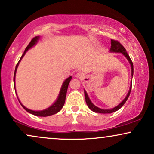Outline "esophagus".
I'll list each match as a JSON object with an SVG mask.
<instances>
[{
	"label": "esophagus",
	"instance_id": "1",
	"mask_svg": "<svg viewBox=\"0 0 154 154\" xmlns=\"http://www.w3.org/2000/svg\"><path fill=\"white\" fill-rule=\"evenodd\" d=\"M76 77H78V78H81V77H82V74L81 72H78V73L76 74Z\"/></svg>",
	"mask_w": 154,
	"mask_h": 154
}]
</instances>
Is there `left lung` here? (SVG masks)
<instances>
[{
  "label": "left lung",
  "mask_w": 154,
  "mask_h": 154,
  "mask_svg": "<svg viewBox=\"0 0 154 154\" xmlns=\"http://www.w3.org/2000/svg\"><path fill=\"white\" fill-rule=\"evenodd\" d=\"M110 51H111V52H116V53H122L124 55V56L126 57L129 63H130V64H131V76H132V77H133V62H132V61H131V59L130 58V57H129V55L128 54L126 50H125V48L123 47V46L122 45V44H120L119 42H118V41L111 39V47H110ZM131 87H132V79H131L130 90H129L128 92L126 97H125V99H124L122 101L119 105H117V106L113 107V108H112V109H101V108H100V107H97V106H95V105L92 103L91 100H90V98H89V97H88V93H87L86 91L85 90V101H86V103H87V105H88L89 108H90L92 111H93V112H99V113H104V114H105V113H112V112H116V111L119 110L120 107H121L124 104H125V102L127 101L129 95H130V94H131Z\"/></svg>",
  "instance_id": "8db88e82"
}]
</instances>
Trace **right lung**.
Masks as SVG:
<instances>
[{"instance_id": "right-lung-1", "label": "right lung", "mask_w": 154, "mask_h": 154, "mask_svg": "<svg viewBox=\"0 0 154 154\" xmlns=\"http://www.w3.org/2000/svg\"><path fill=\"white\" fill-rule=\"evenodd\" d=\"M38 39H39V36H35L34 38L31 41L30 43L29 44V45H28L27 47L26 48L25 51H24L23 55L21 56V59H20V60L18 61V64H16V69H15V72H14V87H15V77H16V70H17L18 64H19V62H21V59L23 58L24 55H25L26 52V51L29 49H31V47H34L35 44L37 43V42H38ZM71 79H72V77L70 76V77H69L67 79H66L65 80H64V82H63V84H62V88H61L60 92H59V96H58V97H57L56 102H55V103H54L53 105H51L49 107H48V108L45 109V110H39V111H35V110H30V109H28L27 107H26L25 106H24V105H22L21 102L19 101V100H18V101H19L20 104L21 105V106L23 107V108L25 109V110H26L28 112H29V113L34 115V116H40V117H47V116H52V115L56 114L59 112V111H60L61 109L62 108L63 106H64V103H65L66 95V91H67L68 85H69V83Z\"/></svg>"}]
</instances>
